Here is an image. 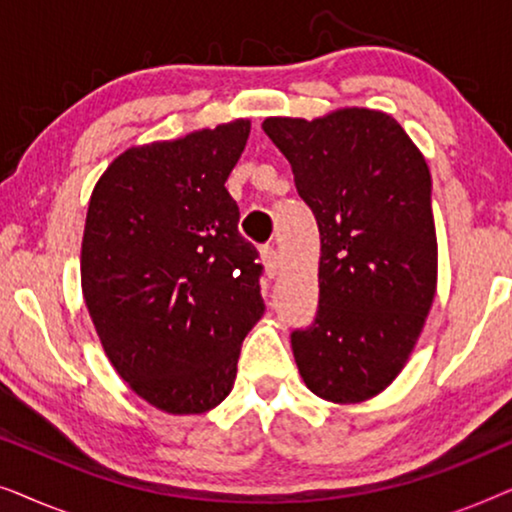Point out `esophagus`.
<instances>
[{
	"label": "esophagus",
	"mask_w": 512,
	"mask_h": 512,
	"mask_svg": "<svg viewBox=\"0 0 512 512\" xmlns=\"http://www.w3.org/2000/svg\"><path fill=\"white\" fill-rule=\"evenodd\" d=\"M261 258H263V265H265V272H268V277H275L279 272L277 249L272 247V244H265V247L261 249Z\"/></svg>",
	"instance_id": "obj_1"
}]
</instances>
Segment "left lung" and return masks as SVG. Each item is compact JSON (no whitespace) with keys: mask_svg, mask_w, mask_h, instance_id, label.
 <instances>
[{"mask_svg":"<svg viewBox=\"0 0 512 512\" xmlns=\"http://www.w3.org/2000/svg\"><path fill=\"white\" fill-rule=\"evenodd\" d=\"M263 130L321 237L317 317L291 333L298 370L326 401H366L401 373L436 296L429 167L382 111L265 118Z\"/></svg>","mask_w":512,"mask_h":512,"instance_id":"obj_1","label":"left lung"}]
</instances>
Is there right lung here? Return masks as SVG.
<instances>
[{
    "label": "right lung",
    "mask_w": 512,
    "mask_h": 512,
    "mask_svg": "<svg viewBox=\"0 0 512 512\" xmlns=\"http://www.w3.org/2000/svg\"><path fill=\"white\" fill-rule=\"evenodd\" d=\"M249 121L135 146L90 195L81 244L86 307L116 373L172 415L219 405L261 319L258 251L237 230L226 179Z\"/></svg>",
    "instance_id": "add662e5"
}]
</instances>
